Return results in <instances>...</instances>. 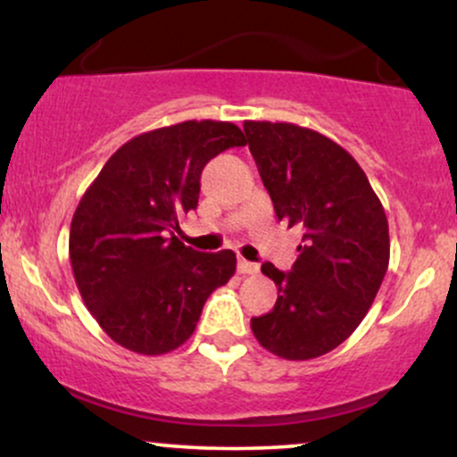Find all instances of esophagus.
<instances>
[{
    "label": "esophagus",
    "mask_w": 457,
    "mask_h": 457,
    "mask_svg": "<svg viewBox=\"0 0 457 457\" xmlns=\"http://www.w3.org/2000/svg\"><path fill=\"white\" fill-rule=\"evenodd\" d=\"M258 270H260L258 264H253V262L238 260V272H240V275H255Z\"/></svg>",
    "instance_id": "1"
}]
</instances>
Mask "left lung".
Segmentation results:
<instances>
[{
  "label": "left lung",
  "mask_w": 457,
  "mask_h": 457,
  "mask_svg": "<svg viewBox=\"0 0 457 457\" xmlns=\"http://www.w3.org/2000/svg\"><path fill=\"white\" fill-rule=\"evenodd\" d=\"M245 133L277 219L303 229L290 272L262 264L279 292L272 312L251 318V330L281 359H316L354 333L378 295L389 266L385 208L359 162L333 139L253 120Z\"/></svg>",
  "instance_id": "1"
}]
</instances>
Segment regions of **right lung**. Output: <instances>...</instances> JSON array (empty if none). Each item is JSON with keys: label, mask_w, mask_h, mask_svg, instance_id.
Segmentation results:
<instances>
[{"label": "right lung", "mask_w": 457, "mask_h": 457, "mask_svg": "<svg viewBox=\"0 0 457 457\" xmlns=\"http://www.w3.org/2000/svg\"><path fill=\"white\" fill-rule=\"evenodd\" d=\"M245 133L188 120L133 137L104 162L71 223V264L83 303L115 344L165 354L193 335L206 298L232 279L236 253H199L178 240L195 211L206 162Z\"/></svg>", "instance_id": "right-lung-1"}]
</instances>
